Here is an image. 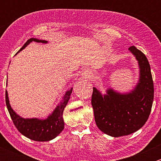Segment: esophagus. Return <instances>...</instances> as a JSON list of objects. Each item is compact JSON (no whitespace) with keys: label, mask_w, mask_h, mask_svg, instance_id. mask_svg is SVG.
I'll use <instances>...</instances> for the list:
<instances>
[{"label":"esophagus","mask_w":161,"mask_h":161,"mask_svg":"<svg viewBox=\"0 0 161 161\" xmlns=\"http://www.w3.org/2000/svg\"><path fill=\"white\" fill-rule=\"evenodd\" d=\"M82 75L84 77H89L90 75V71L88 69H84L82 71Z\"/></svg>","instance_id":"esophagus-1"}]
</instances>
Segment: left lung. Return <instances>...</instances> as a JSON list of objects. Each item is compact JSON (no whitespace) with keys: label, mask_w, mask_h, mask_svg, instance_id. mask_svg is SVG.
I'll return each instance as SVG.
<instances>
[{"label":"left lung","mask_w":161,"mask_h":161,"mask_svg":"<svg viewBox=\"0 0 161 161\" xmlns=\"http://www.w3.org/2000/svg\"><path fill=\"white\" fill-rule=\"evenodd\" d=\"M129 50L139 68L135 88L125 93L109 88L103 95L95 87L92 91L91 103L96 124L100 131L112 137L128 136L140 129L150 116L153 101V82L148 60L136 47Z\"/></svg>","instance_id":"1"}]
</instances>
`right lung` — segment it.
I'll return each instance as SVG.
<instances>
[{"label": "right lung", "mask_w": 161, "mask_h": 161, "mask_svg": "<svg viewBox=\"0 0 161 161\" xmlns=\"http://www.w3.org/2000/svg\"><path fill=\"white\" fill-rule=\"evenodd\" d=\"M32 41L36 43H47V40L31 38L27 40L26 43L23 45V47L19 50L18 53L23 50ZM71 92H72V88L66 91L62 100L46 119H39L36 118H23L17 114L16 112L11 108L7 90H6L5 97L6 105L13 123L15 125L16 129L20 131L21 134L34 141H38V142L50 141L56 138L64 129V122L63 118V112L70 99Z\"/></svg>", "instance_id": "right-lung-1"}]
</instances>
